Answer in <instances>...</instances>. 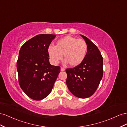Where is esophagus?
I'll return each mask as SVG.
<instances>
[{
	"instance_id": "34e87169",
	"label": "esophagus",
	"mask_w": 127,
	"mask_h": 127,
	"mask_svg": "<svg viewBox=\"0 0 127 127\" xmlns=\"http://www.w3.org/2000/svg\"><path fill=\"white\" fill-rule=\"evenodd\" d=\"M65 68H63V67H61V71H65Z\"/></svg>"
}]
</instances>
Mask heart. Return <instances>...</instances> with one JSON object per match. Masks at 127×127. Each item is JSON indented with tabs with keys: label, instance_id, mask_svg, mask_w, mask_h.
<instances>
[{
	"label": "heart",
	"instance_id": "heart-1",
	"mask_svg": "<svg viewBox=\"0 0 127 127\" xmlns=\"http://www.w3.org/2000/svg\"><path fill=\"white\" fill-rule=\"evenodd\" d=\"M49 60L53 65L59 64L63 57L65 64L69 63L71 66L80 64L86 57L87 45L84 40L71 35H66L56 41L55 46L48 48Z\"/></svg>",
	"mask_w": 127,
	"mask_h": 127
}]
</instances>
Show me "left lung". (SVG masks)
<instances>
[{"label": "left lung", "instance_id": "1", "mask_svg": "<svg viewBox=\"0 0 127 127\" xmlns=\"http://www.w3.org/2000/svg\"><path fill=\"white\" fill-rule=\"evenodd\" d=\"M87 45L84 60L74 68L66 69V85L70 92L80 98H86L95 92L103 74V57L97 47L80 34Z\"/></svg>", "mask_w": 127, "mask_h": 127}]
</instances>
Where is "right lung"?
I'll return each mask as SVG.
<instances>
[{
  "label": "right lung",
  "mask_w": 127,
  "mask_h": 127,
  "mask_svg": "<svg viewBox=\"0 0 127 127\" xmlns=\"http://www.w3.org/2000/svg\"><path fill=\"white\" fill-rule=\"evenodd\" d=\"M55 37V34H38L20 50L17 62L19 84L32 99L40 100L48 96L60 72V66L50 64L47 52Z\"/></svg>",
  "instance_id": "add662e5"
}]
</instances>
